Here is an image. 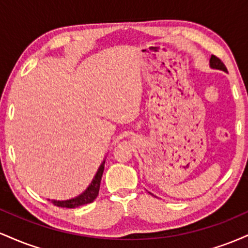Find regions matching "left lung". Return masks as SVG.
<instances>
[{"instance_id": "8db88e82", "label": "left lung", "mask_w": 248, "mask_h": 248, "mask_svg": "<svg viewBox=\"0 0 248 248\" xmlns=\"http://www.w3.org/2000/svg\"><path fill=\"white\" fill-rule=\"evenodd\" d=\"M210 65H211V67L213 69H218V70H223L225 72H227V69L226 66H225V64L223 62L220 61V59L218 58V57L216 56H211V59H210Z\"/></svg>"}]
</instances>
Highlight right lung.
Returning <instances> with one entry per match:
<instances>
[{"instance_id":"add662e5","label":"right lung","mask_w":248,"mask_h":248,"mask_svg":"<svg viewBox=\"0 0 248 248\" xmlns=\"http://www.w3.org/2000/svg\"><path fill=\"white\" fill-rule=\"evenodd\" d=\"M104 163L101 164L100 168H99L98 172L93 178L91 186L85 190L81 195H79L78 197L69 199V201H51L53 205L59 206V207H67V209H75V207L85 205V204L92 203L94 199L98 197L99 195V189H100V182L102 177V172H104Z\"/></svg>"}]
</instances>
